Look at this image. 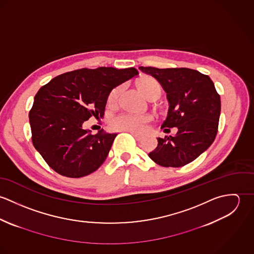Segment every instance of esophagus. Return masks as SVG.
Here are the masks:
<instances>
[{"label": "esophagus", "instance_id": "obj_1", "mask_svg": "<svg viewBox=\"0 0 254 254\" xmlns=\"http://www.w3.org/2000/svg\"><path fill=\"white\" fill-rule=\"evenodd\" d=\"M129 133H130L137 141H141L142 138H143L141 135H139V134H137V133H135V132H129Z\"/></svg>", "mask_w": 254, "mask_h": 254}]
</instances>
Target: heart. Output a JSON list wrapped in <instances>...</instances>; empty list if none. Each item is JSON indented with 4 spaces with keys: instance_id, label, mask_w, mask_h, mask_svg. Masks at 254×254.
Returning <instances> with one entry per match:
<instances>
[{
    "instance_id": "1",
    "label": "heart",
    "mask_w": 254,
    "mask_h": 254,
    "mask_svg": "<svg viewBox=\"0 0 254 254\" xmlns=\"http://www.w3.org/2000/svg\"><path fill=\"white\" fill-rule=\"evenodd\" d=\"M138 87L140 91L145 95V97L157 96L159 97L162 92V87L160 83L154 79L153 77L146 76L141 79L138 82ZM121 88L117 87L113 89L109 94V105L116 104ZM151 117L149 115H142V114H134V113H121L111 120V126L120 131L127 132H135V133H143L146 128L148 122H150Z\"/></svg>"
}]
</instances>
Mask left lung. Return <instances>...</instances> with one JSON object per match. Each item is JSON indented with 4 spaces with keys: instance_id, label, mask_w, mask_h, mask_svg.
<instances>
[{
    "instance_id": "1",
    "label": "left lung",
    "mask_w": 254,
    "mask_h": 254,
    "mask_svg": "<svg viewBox=\"0 0 254 254\" xmlns=\"http://www.w3.org/2000/svg\"><path fill=\"white\" fill-rule=\"evenodd\" d=\"M139 69L153 76L167 94L169 109L161 128L178 129L175 136L157 138V146L148 156L163 167H181L193 161L217 134L221 101L214 83L209 76L185 67Z\"/></svg>"
}]
</instances>
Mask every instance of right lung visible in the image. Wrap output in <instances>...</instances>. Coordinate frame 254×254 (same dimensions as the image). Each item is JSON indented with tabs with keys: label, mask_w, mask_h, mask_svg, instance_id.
Returning a JSON list of instances; mask_svg holds the SVG:
<instances>
[{
	"label": "right lung",
	"mask_w": 254,
	"mask_h": 254,
	"mask_svg": "<svg viewBox=\"0 0 254 254\" xmlns=\"http://www.w3.org/2000/svg\"><path fill=\"white\" fill-rule=\"evenodd\" d=\"M134 67L82 68L59 75L41 87L29 112L32 142L59 174L80 178L106 160L116 133L84 129L91 116H103L109 94L137 76Z\"/></svg>",
	"instance_id": "add662e5"
}]
</instances>
